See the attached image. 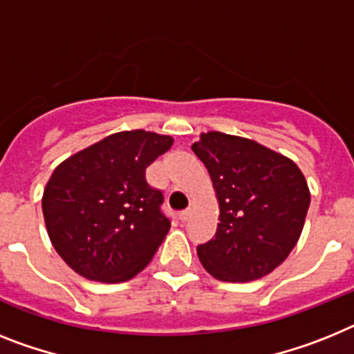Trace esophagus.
Instances as JSON below:
<instances>
[{
	"mask_svg": "<svg viewBox=\"0 0 354 354\" xmlns=\"http://www.w3.org/2000/svg\"><path fill=\"white\" fill-rule=\"evenodd\" d=\"M191 216H192V210L191 209H187V210H183V212H180V219H182L183 223L189 221V219H191Z\"/></svg>",
	"mask_w": 354,
	"mask_h": 354,
	"instance_id": "esophagus-1",
	"label": "esophagus"
}]
</instances>
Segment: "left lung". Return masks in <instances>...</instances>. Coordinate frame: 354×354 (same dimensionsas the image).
Wrapping results in <instances>:
<instances>
[{"instance_id": "left-lung-1", "label": "left lung", "mask_w": 354, "mask_h": 354, "mask_svg": "<svg viewBox=\"0 0 354 354\" xmlns=\"http://www.w3.org/2000/svg\"><path fill=\"white\" fill-rule=\"evenodd\" d=\"M192 151L205 163L219 205L216 236L198 246L219 281L248 283L277 268L304 228L310 187L293 160L259 142L201 133Z\"/></svg>"}]
</instances>
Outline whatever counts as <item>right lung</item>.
Here are the masks:
<instances>
[{"mask_svg": "<svg viewBox=\"0 0 354 354\" xmlns=\"http://www.w3.org/2000/svg\"><path fill=\"white\" fill-rule=\"evenodd\" d=\"M172 142L145 129L113 133L53 169L41 201L44 225L55 252L81 277L124 283L153 259L171 223L145 169Z\"/></svg>", "mask_w": 354, "mask_h": 354, "instance_id": "1", "label": "right lung"}]
</instances>
